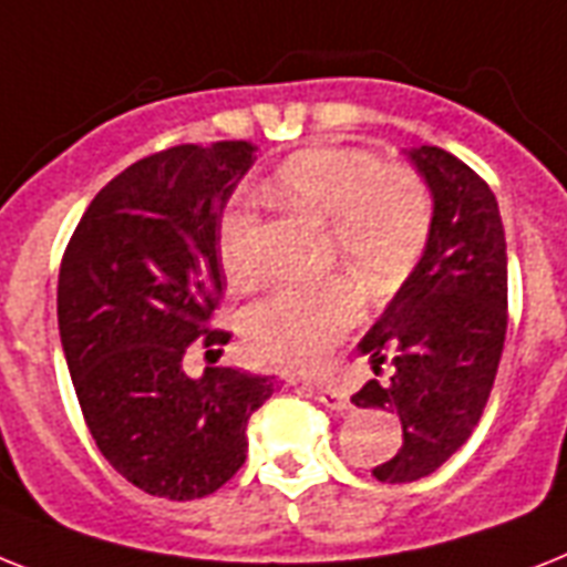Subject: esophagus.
<instances>
[{
	"label": "esophagus",
	"mask_w": 567,
	"mask_h": 567,
	"mask_svg": "<svg viewBox=\"0 0 567 567\" xmlns=\"http://www.w3.org/2000/svg\"><path fill=\"white\" fill-rule=\"evenodd\" d=\"M306 390L315 395L317 402L326 404V408H331V411H349V408H352L347 390L331 388V384H306Z\"/></svg>",
	"instance_id": "obj_1"
}]
</instances>
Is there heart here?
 Listing matches in <instances>:
<instances>
[{"mask_svg":"<svg viewBox=\"0 0 567 567\" xmlns=\"http://www.w3.org/2000/svg\"><path fill=\"white\" fill-rule=\"evenodd\" d=\"M265 197L317 224H329L331 247L370 285L393 291L411 276L431 233V197L408 168H384L375 154L317 148L285 159L265 183ZM218 256L229 282L259 274L256 212L236 197L218 220ZM363 299L347 276L285 285L244 315V340L261 361L315 370L361 320Z\"/></svg>","mask_w":567,"mask_h":567,"instance_id":"b5f03b06","label":"heart"}]
</instances>
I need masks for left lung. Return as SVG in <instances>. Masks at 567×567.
Returning a JSON list of instances; mask_svg holds the SVG:
<instances>
[{
    "label": "left lung",
    "instance_id": "8db88e82",
    "mask_svg": "<svg viewBox=\"0 0 567 567\" xmlns=\"http://www.w3.org/2000/svg\"><path fill=\"white\" fill-rule=\"evenodd\" d=\"M431 188L422 259L358 352L375 375L352 402L402 422V449L372 468L381 483L431 475L481 422L507 338V238L498 200L466 163L422 145L404 151Z\"/></svg>",
    "mask_w": 567,
    "mask_h": 567
}]
</instances>
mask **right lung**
I'll use <instances>...</instances> for the list:
<instances>
[{"label":"right lung","mask_w":567,"mask_h":567,"mask_svg":"<svg viewBox=\"0 0 567 567\" xmlns=\"http://www.w3.org/2000/svg\"><path fill=\"white\" fill-rule=\"evenodd\" d=\"M252 154L215 142L133 163L92 197L60 261V343L86 427L156 498L220 489L247 460V419L274 395L270 375L183 370L192 340H229L209 329L224 291L218 220Z\"/></svg>","instance_id":"1"}]
</instances>
